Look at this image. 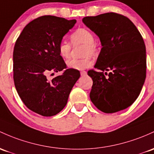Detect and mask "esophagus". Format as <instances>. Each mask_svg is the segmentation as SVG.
<instances>
[{
	"label": "esophagus",
	"mask_w": 154,
	"mask_h": 154,
	"mask_svg": "<svg viewBox=\"0 0 154 154\" xmlns=\"http://www.w3.org/2000/svg\"><path fill=\"white\" fill-rule=\"evenodd\" d=\"M80 74L81 76H85L86 74H87V72H86L85 71H82V72H80Z\"/></svg>",
	"instance_id": "1"
}]
</instances>
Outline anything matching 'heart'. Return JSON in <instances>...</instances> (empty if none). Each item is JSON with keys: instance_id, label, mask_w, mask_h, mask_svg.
<instances>
[{"instance_id": "obj_1", "label": "heart", "mask_w": 154, "mask_h": 154, "mask_svg": "<svg viewBox=\"0 0 154 154\" xmlns=\"http://www.w3.org/2000/svg\"><path fill=\"white\" fill-rule=\"evenodd\" d=\"M70 40L74 46L83 45L82 55L85 58L77 60L73 59L67 62V66L74 70H84L89 68L92 65L93 61L91 56H94L97 54L98 49L96 42H94V36L90 30L85 28H80L75 30L71 34ZM58 50L59 55L65 60L70 58L72 45L66 42H61L58 45Z\"/></svg>"}]
</instances>
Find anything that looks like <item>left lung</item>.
<instances>
[{
    "instance_id": "1",
    "label": "left lung",
    "mask_w": 154,
    "mask_h": 154,
    "mask_svg": "<svg viewBox=\"0 0 154 154\" xmlns=\"http://www.w3.org/2000/svg\"><path fill=\"white\" fill-rule=\"evenodd\" d=\"M82 22L99 36L102 46L94 66L99 71L88 72L93 80L91 102L105 113L123 110L137 99L146 80L143 37L129 18L117 13L85 17Z\"/></svg>"
}]
</instances>
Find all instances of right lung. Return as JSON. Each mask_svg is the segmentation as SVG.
Here are the masks:
<instances>
[{
  "label": "right lung",
  "mask_w": 154,
  "mask_h": 154,
  "mask_svg": "<svg viewBox=\"0 0 154 154\" xmlns=\"http://www.w3.org/2000/svg\"><path fill=\"white\" fill-rule=\"evenodd\" d=\"M76 20L45 15L30 22L17 39L13 52L14 82L18 95L28 109L42 116H55L66 105L78 70L67 69L58 45ZM63 70L52 81L49 73Z\"/></svg>",
  "instance_id": "1"
}]
</instances>
